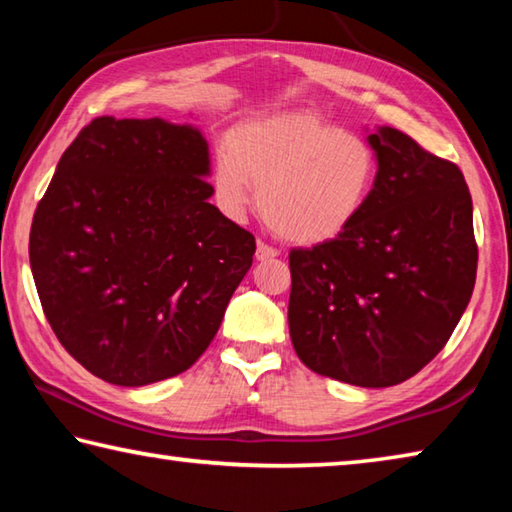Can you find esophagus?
<instances>
[{"label": "esophagus", "mask_w": 512, "mask_h": 512, "mask_svg": "<svg viewBox=\"0 0 512 512\" xmlns=\"http://www.w3.org/2000/svg\"><path fill=\"white\" fill-rule=\"evenodd\" d=\"M277 255H280V250H277V248L264 244V241H259V244H257L255 257L259 259V262H266V259H273V257H277Z\"/></svg>", "instance_id": "1"}]
</instances>
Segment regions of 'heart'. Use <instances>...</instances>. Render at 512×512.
<instances>
[{"label": "heart", "mask_w": 512, "mask_h": 512, "mask_svg": "<svg viewBox=\"0 0 512 512\" xmlns=\"http://www.w3.org/2000/svg\"><path fill=\"white\" fill-rule=\"evenodd\" d=\"M377 153L357 133L309 112L237 126L212 160L214 198L241 221L257 203L264 221L293 244H323L359 219L377 183Z\"/></svg>", "instance_id": "b5f03b06"}]
</instances>
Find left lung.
Masks as SVG:
<instances>
[{"instance_id": "obj_1", "label": "left lung", "mask_w": 512, "mask_h": 512, "mask_svg": "<svg viewBox=\"0 0 512 512\" xmlns=\"http://www.w3.org/2000/svg\"><path fill=\"white\" fill-rule=\"evenodd\" d=\"M377 183L339 237L289 253V332L318 375L402 384L445 348L472 298L479 248L454 162L397 128L368 135Z\"/></svg>"}]
</instances>
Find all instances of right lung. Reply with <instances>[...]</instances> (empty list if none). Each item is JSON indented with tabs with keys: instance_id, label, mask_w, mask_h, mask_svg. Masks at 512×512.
I'll use <instances>...</instances> for the list:
<instances>
[{
	"instance_id": "add662e5",
	"label": "right lung",
	"mask_w": 512,
	"mask_h": 512,
	"mask_svg": "<svg viewBox=\"0 0 512 512\" xmlns=\"http://www.w3.org/2000/svg\"><path fill=\"white\" fill-rule=\"evenodd\" d=\"M210 153L192 126L97 117L36 207L29 259L63 348L92 375L146 386L207 350L255 255L216 210Z\"/></svg>"
}]
</instances>
